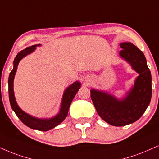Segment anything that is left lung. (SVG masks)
I'll return each instance as SVG.
<instances>
[{
  "label": "left lung",
  "instance_id": "8db88e82",
  "mask_svg": "<svg viewBox=\"0 0 159 159\" xmlns=\"http://www.w3.org/2000/svg\"><path fill=\"white\" fill-rule=\"evenodd\" d=\"M119 55L132 66L139 75L125 98L118 100L103 91L91 89V99L99 116L107 123L121 127L136 121L150 104L152 97V77L144 53L134 44H120Z\"/></svg>",
  "mask_w": 159,
  "mask_h": 159
}]
</instances>
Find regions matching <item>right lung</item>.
I'll return each instance as SVG.
<instances>
[{"instance_id": "right-lung-1", "label": "right lung", "mask_w": 159, "mask_h": 159, "mask_svg": "<svg viewBox=\"0 0 159 159\" xmlns=\"http://www.w3.org/2000/svg\"><path fill=\"white\" fill-rule=\"evenodd\" d=\"M41 44L33 45L32 47H26L24 50L20 51L18 53V55L15 57L14 62V66H13L12 70L11 71L9 76V98L10 105L12 107L13 111L17 115L19 119L31 129H37L40 131H47L49 129H52L60 124L67 116L69 108H70V104H71L72 100H73L75 95H76L78 89L81 87V83L79 81H76L68 87L64 91V95H63L62 101H61V109L59 111V113L55 116V117L51 118H38L33 116H30V115L24 112L21 109L18 107L14 95V89H13V81L15 75V72L17 71L18 66L20 61L23 58L26 56L28 54H30L35 49L37 46H40Z\"/></svg>"}]
</instances>
